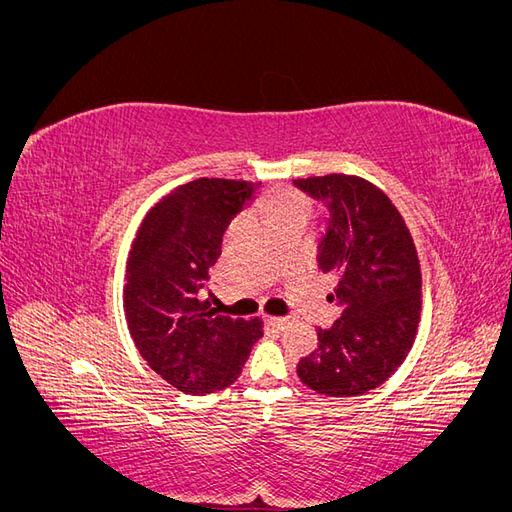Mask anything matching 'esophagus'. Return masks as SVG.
Here are the masks:
<instances>
[{"instance_id": "34e87169", "label": "esophagus", "mask_w": 512, "mask_h": 512, "mask_svg": "<svg viewBox=\"0 0 512 512\" xmlns=\"http://www.w3.org/2000/svg\"><path fill=\"white\" fill-rule=\"evenodd\" d=\"M294 322V318H290V316H284V318H269V324H271V327L275 329V331H284L286 327H288V324H292Z\"/></svg>"}]
</instances>
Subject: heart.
<instances>
[{"mask_svg":"<svg viewBox=\"0 0 512 512\" xmlns=\"http://www.w3.org/2000/svg\"><path fill=\"white\" fill-rule=\"evenodd\" d=\"M267 215L269 220L275 222H282L288 218H307L309 211H312V203H309V198L303 196L301 192H294V190H284V192H277L267 200Z\"/></svg>","mask_w":512,"mask_h":512,"instance_id":"obj_1","label":"heart"}]
</instances>
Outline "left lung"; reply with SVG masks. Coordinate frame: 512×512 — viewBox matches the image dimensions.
I'll return each instance as SVG.
<instances>
[{"label": "left lung", "mask_w": 512, "mask_h": 512, "mask_svg": "<svg viewBox=\"0 0 512 512\" xmlns=\"http://www.w3.org/2000/svg\"><path fill=\"white\" fill-rule=\"evenodd\" d=\"M329 207L318 267L337 277L331 299L342 316L318 329V348L297 374L327 397H356L389 380L406 361L421 322V265L410 230L374 183L333 173L294 179Z\"/></svg>", "instance_id": "left-lung-1"}]
</instances>
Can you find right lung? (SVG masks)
Listing matches in <instances>:
<instances>
[{"label":"right lung","instance_id":"obj_1","mask_svg":"<svg viewBox=\"0 0 512 512\" xmlns=\"http://www.w3.org/2000/svg\"><path fill=\"white\" fill-rule=\"evenodd\" d=\"M256 188L209 177L183 183L147 211L130 247L123 312L134 346L188 395L230 386L262 337L260 318L232 320L203 299L224 232Z\"/></svg>","mask_w":512,"mask_h":512}]
</instances>
